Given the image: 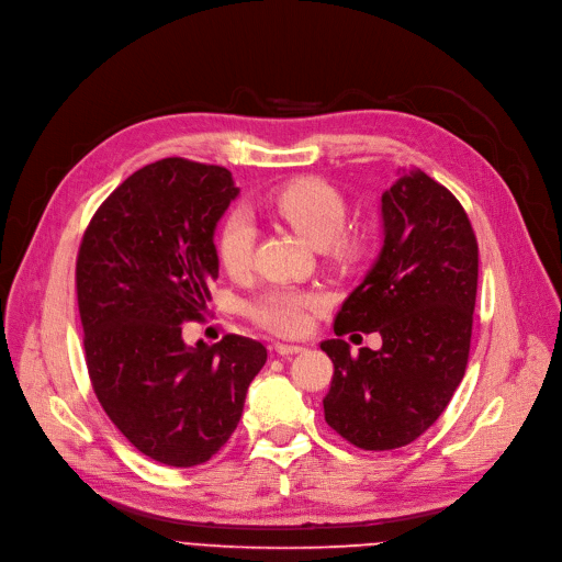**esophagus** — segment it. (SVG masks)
Returning a JSON list of instances; mask_svg holds the SVG:
<instances>
[{"label": "esophagus", "instance_id": "esophagus-1", "mask_svg": "<svg viewBox=\"0 0 562 562\" xmlns=\"http://www.w3.org/2000/svg\"><path fill=\"white\" fill-rule=\"evenodd\" d=\"M274 351H277L279 356H294V353L306 351V347H302V345H283V342H277V345H274Z\"/></svg>", "mask_w": 562, "mask_h": 562}]
</instances>
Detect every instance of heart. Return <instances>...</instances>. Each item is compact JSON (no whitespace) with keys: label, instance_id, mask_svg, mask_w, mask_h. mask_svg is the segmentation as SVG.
Wrapping results in <instances>:
<instances>
[{"label":"heart","instance_id":"b5f03b06","mask_svg":"<svg viewBox=\"0 0 562 562\" xmlns=\"http://www.w3.org/2000/svg\"><path fill=\"white\" fill-rule=\"evenodd\" d=\"M270 211L296 231L313 247H324L334 260H353L360 251V238L342 228L347 222V202L342 192L324 179L304 177L279 186L268 196ZM256 231L245 213H231L217 234V256L228 274H243L254 254ZM322 306V296L300 288H270L249 302V317L281 336L304 331L308 311Z\"/></svg>","mask_w":562,"mask_h":562}]
</instances>
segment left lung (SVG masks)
<instances>
[{
  "label": "left lung",
  "mask_w": 562,
  "mask_h": 562,
  "mask_svg": "<svg viewBox=\"0 0 562 562\" xmlns=\"http://www.w3.org/2000/svg\"><path fill=\"white\" fill-rule=\"evenodd\" d=\"M383 249L336 315L338 338L324 419L366 451L400 449L431 426L465 376L479 281V245L465 209L413 170L381 196ZM379 330L384 347L351 355L339 338Z\"/></svg>",
  "instance_id": "obj_1"
}]
</instances>
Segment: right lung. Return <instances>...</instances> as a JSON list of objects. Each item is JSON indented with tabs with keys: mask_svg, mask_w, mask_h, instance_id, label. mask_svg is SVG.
<instances>
[{
	"mask_svg": "<svg viewBox=\"0 0 562 562\" xmlns=\"http://www.w3.org/2000/svg\"><path fill=\"white\" fill-rule=\"evenodd\" d=\"M238 188L220 165L162 158L99 206L77 256L86 368L120 434L170 468L202 465L236 431L247 387L268 360L228 334L188 347L217 279L213 234Z\"/></svg>",
	"mask_w": 562,
	"mask_h": 562,
	"instance_id": "add662e5",
	"label": "right lung"
}]
</instances>
